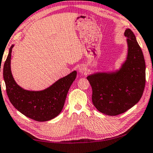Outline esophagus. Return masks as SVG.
<instances>
[{
  "mask_svg": "<svg viewBox=\"0 0 153 153\" xmlns=\"http://www.w3.org/2000/svg\"><path fill=\"white\" fill-rule=\"evenodd\" d=\"M86 68L84 66H81L79 68V72H81V73H84V72H86Z\"/></svg>",
  "mask_w": 153,
  "mask_h": 153,
  "instance_id": "esophagus-1",
  "label": "esophagus"
}]
</instances>
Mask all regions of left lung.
Returning <instances> with one entry per match:
<instances>
[{
  "mask_svg": "<svg viewBox=\"0 0 153 153\" xmlns=\"http://www.w3.org/2000/svg\"><path fill=\"white\" fill-rule=\"evenodd\" d=\"M128 54L121 68L116 72H98L87 79L92 88V102L100 112L117 116L139 102L146 83V63L135 35L126 29Z\"/></svg>",
  "mask_w": 153,
  "mask_h": 153,
  "instance_id": "left-lung-1",
  "label": "left lung"
}]
</instances>
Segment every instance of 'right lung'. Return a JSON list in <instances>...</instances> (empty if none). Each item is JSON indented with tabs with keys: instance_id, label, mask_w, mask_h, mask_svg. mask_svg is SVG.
<instances>
[{
	"instance_id": "add662e5",
	"label": "right lung",
	"mask_w": 153,
	"mask_h": 153,
	"mask_svg": "<svg viewBox=\"0 0 153 153\" xmlns=\"http://www.w3.org/2000/svg\"><path fill=\"white\" fill-rule=\"evenodd\" d=\"M11 46L3 66V78L6 91L11 104L25 116L37 122H45L57 117L64 105L67 94L76 79L73 71L59 79L42 91H29L22 89L14 81L11 72Z\"/></svg>"
}]
</instances>
